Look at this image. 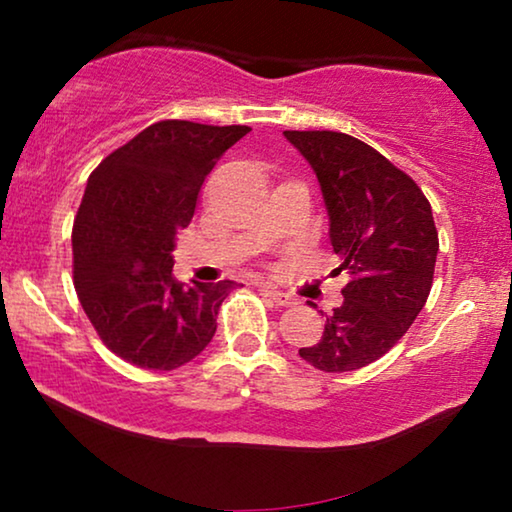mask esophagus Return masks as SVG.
I'll list each match as a JSON object with an SVG mask.
<instances>
[{
  "instance_id": "esophagus-1",
  "label": "esophagus",
  "mask_w": 512,
  "mask_h": 512,
  "mask_svg": "<svg viewBox=\"0 0 512 512\" xmlns=\"http://www.w3.org/2000/svg\"><path fill=\"white\" fill-rule=\"evenodd\" d=\"M258 291H261L263 296H268L272 303H277V305H282V307L296 305V298L289 296V293H284V291H277L272 284H258Z\"/></svg>"
}]
</instances>
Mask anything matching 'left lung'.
Returning <instances> with one entry per match:
<instances>
[{
    "label": "left lung",
    "instance_id": "left-lung-1",
    "mask_svg": "<svg viewBox=\"0 0 512 512\" xmlns=\"http://www.w3.org/2000/svg\"><path fill=\"white\" fill-rule=\"evenodd\" d=\"M284 137L317 172L338 272L352 275L321 340L298 354L324 373L359 370L403 338L429 298L438 256L431 205L415 179L361 139L333 130Z\"/></svg>",
    "mask_w": 512,
    "mask_h": 512
}]
</instances>
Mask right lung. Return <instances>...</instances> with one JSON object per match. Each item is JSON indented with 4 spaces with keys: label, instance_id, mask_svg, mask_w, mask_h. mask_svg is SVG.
<instances>
[{
    "label": "right lung",
    "instance_id": "1",
    "mask_svg": "<svg viewBox=\"0 0 512 512\" xmlns=\"http://www.w3.org/2000/svg\"><path fill=\"white\" fill-rule=\"evenodd\" d=\"M249 130L158 121L88 177L72 228L74 289L104 345L132 366L174 370L214 338L237 284H179L174 237L191 223L216 160Z\"/></svg>",
    "mask_w": 512,
    "mask_h": 512
}]
</instances>
